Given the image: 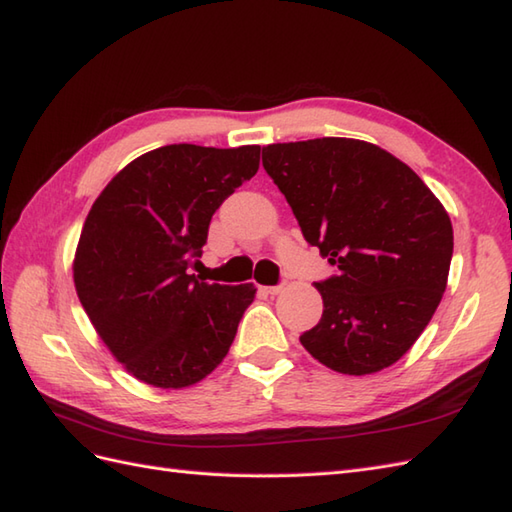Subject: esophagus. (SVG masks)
<instances>
[{"label":"esophagus","instance_id":"34e87169","mask_svg":"<svg viewBox=\"0 0 512 512\" xmlns=\"http://www.w3.org/2000/svg\"><path fill=\"white\" fill-rule=\"evenodd\" d=\"M281 290H284V286H281V284L279 286H264L262 288V292H266V295H279Z\"/></svg>","mask_w":512,"mask_h":512}]
</instances>
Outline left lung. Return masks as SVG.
<instances>
[{"label": "left lung", "instance_id": "8db88e82", "mask_svg": "<svg viewBox=\"0 0 512 512\" xmlns=\"http://www.w3.org/2000/svg\"><path fill=\"white\" fill-rule=\"evenodd\" d=\"M306 242L339 273L317 281L321 321L301 345L339 374L394 365L427 328L447 288L453 226L418 173L354 138L262 149Z\"/></svg>", "mask_w": 512, "mask_h": 512}]
</instances>
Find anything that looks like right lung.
I'll use <instances>...</instances> for the list:
<instances>
[{
    "instance_id": "right-lung-1",
    "label": "right lung",
    "mask_w": 512,
    "mask_h": 512,
    "mask_svg": "<svg viewBox=\"0 0 512 512\" xmlns=\"http://www.w3.org/2000/svg\"><path fill=\"white\" fill-rule=\"evenodd\" d=\"M257 145H165L118 171L85 217L74 255L83 310L118 363L160 389L200 383L224 361L253 284L189 275L213 213L259 169Z\"/></svg>"
}]
</instances>
